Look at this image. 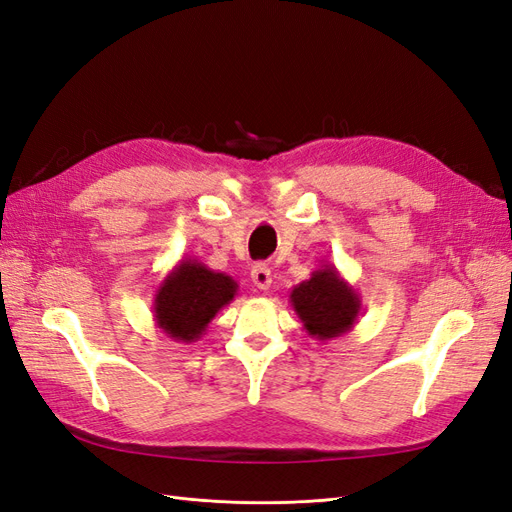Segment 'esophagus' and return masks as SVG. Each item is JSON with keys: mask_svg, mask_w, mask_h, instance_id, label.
Returning <instances> with one entry per match:
<instances>
[{"mask_svg": "<svg viewBox=\"0 0 512 512\" xmlns=\"http://www.w3.org/2000/svg\"><path fill=\"white\" fill-rule=\"evenodd\" d=\"M252 282L256 288L260 290H269L271 288V282H273V275H271V269L267 265H262V262H258V265L252 269Z\"/></svg>", "mask_w": 512, "mask_h": 512, "instance_id": "esophagus-1", "label": "esophagus"}]
</instances>
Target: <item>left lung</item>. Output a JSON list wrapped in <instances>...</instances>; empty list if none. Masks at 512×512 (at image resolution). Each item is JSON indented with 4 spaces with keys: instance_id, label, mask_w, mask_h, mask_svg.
<instances>
[{
    "instance_id": "obj_1",
    "label": "left lung",
    "mask_w": 512,
    "mask_h": 512,
    "mask_svg": "<svg viewBox=\"0 0 512 512\" xmlns=\"http://www.w3.org/2000/svg\"><path fill=\"white\" fill-rule=\"evenodd\" d=\"M290 305L303 329L320 342L346 335L361 316V297L335 265H322L309 280L294 286Z\"/></svg>"
}]
</instances>
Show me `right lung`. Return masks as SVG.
I'll return each instance as SVG.
<instances>
[{"label":"right lung","instance_id":"1","mask_svg":"<svg viewBox=\"0 0 512 512\" xmlns=\"http://www.w3.org/2000/svg\"><path fill=\"white\" fill-rule=\"evenodd\" d=\"M237 290L239 284L230 275L183 258L156 290L153 320L175 342H198L215 314L237 297Z\"/></svg>","mask_w":512,"mask_h":512}]
</instances>
